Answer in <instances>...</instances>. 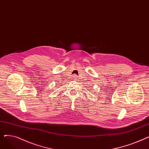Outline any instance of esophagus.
<instances>
[{
  "label": "esophagus",
  "mask_w": 149,
  "mask_h": 149,
  "mask_svg": "<svg viewBox=\"0 0 149 149\" xmlns=\"http://www.w3.org/2000/svg\"><path fill=\"white\" fill-rule=\"evenodd\" d=\"M72 78H73V80H77V76L75 75H73L72 76Z\"/></svg>",
  "instance_id": "1"
}]
</instances>
